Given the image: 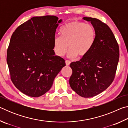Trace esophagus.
Wrapping results in <instances>:
<instances>
[{
	"instance_id": "esophagus-1",
	"label": "esophagus",
	"mask_w": 128,
	"mask_h": 128,
	"mask_svg": "<svg viewBox=\"0 0 128 128\" xmlns=\"http://www.w3.org/2000/svg\"><path fill=\"white\" fill-rule=\"evenodd\" d=\"M66 66H69V65H70V61H69V60H66Z\"/></svg>"
}]
</instances>
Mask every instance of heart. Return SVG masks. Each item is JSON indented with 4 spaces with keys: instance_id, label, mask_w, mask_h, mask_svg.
I'll use <instances>...</instances> for the list:
<instances>
[{
    "instance_id": "b5f03b06",
    "label": "heart",
    "mask_w": 128,
    "mask_h": 128,
    "mask_svg": "<svg viewBox=\"0 0 128 128\" xmlns=\"http://www.w3.org/2000/svg\"><path fill=\"white\" fill-rule=\"evenodd\" d=\"M61 36L54 39V50L56 55L62 56L68 50L69 58L78 56L83 58L89 52L94 45L96 33L93 26L78 21H73L60 29Z\"/></svg>"
}]
</instances>
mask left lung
<instances>
[{
    "instance_id": "1",
    "label": "left lung",
    "mask_w": 128,
    "mask_h": 128,
    "mask_svg": "<svg viewBox=\"0 0 128 128\" xmlns=\"http://www.w3.org/2000/svg\"><path fill=\"white\" fill-rule=\"evenodd\" d=\"M94 28L96 38L87 55L70 64L72 89L84 98H91L107 88L114 80L119 60V47L114 33L106 24L97 18L84 17Z\"/></svg>"
}]
</instances>
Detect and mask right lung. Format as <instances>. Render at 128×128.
I'll list each match as a JSON object with an SVG mask.
<instances>
[{
	"mask_svg": "<svg viewBox=\"0 0 128 128\" xmlns=\"http://www.w3.org/2000/svg\"><path fill=\"white\" fill-rule=\"evenodd\" d=\"M55 16L32 17L13 33L7 53L10 79L25 95L39 97L50 89L54 80L66 66L55 55L54 39L59 24Z\"/></svg>",
	"mask_w": 128,
	"mask_h": 128,
	"instance_id": "right-lung-1",
	"label": "right lung"
}]
</instances>
